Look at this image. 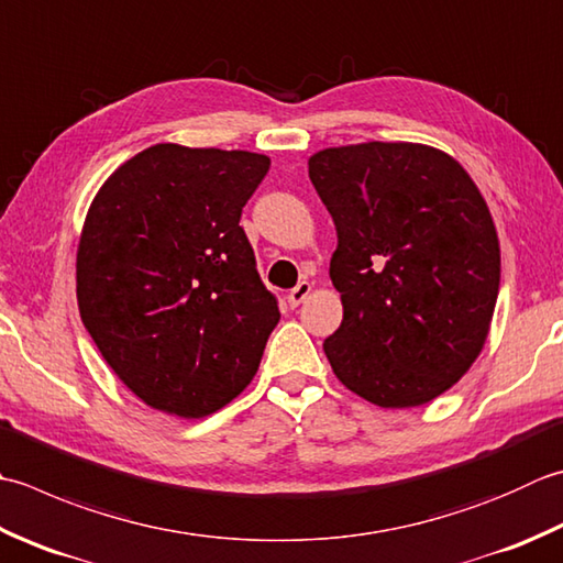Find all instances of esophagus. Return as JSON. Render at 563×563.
Returning <instances> with one entry per match:
<instances>
[{"label":"esophagus","instance_id":"34e87169","mask_svg":"<svg viewBox=\"0 0 563 563\" xmlns=\"http://www.w3.org/2000/svg\"><path fill=\"white\" fill-rule=\"evenodd\" d=\"M310 292H312V283H307V280L297 283L295 288L288 292V305H290V307L302 305V302L307 300V297H310Z\"/></svg>","mask_w":563,"mask_h":563}]
</instances>
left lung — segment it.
<instances>
[{
	"label": "left lung",
	"mask_w": 563,
	"mask_h": 563,
	"mask_svg": "<svg viewBox=\"0 0 563 563\" xmlns=\"http://www.w3.org/2000/svg\"><path fill=\"white\" fill-rule=\"evenodd\" d=\"M307 168L339 239L334 376L385 410L432 402L481 356L498 302L500 241L478 185L410 141L324 148Z\"/></svg>",
	"instance_id": "8db88e82"
}]
</instances>
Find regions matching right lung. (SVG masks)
<instances>
[{
  "mask_svg": "<svg viewBox=\"0 0 563 563\" xmlns=\"http://www.w3.org/2000/svg\"><path fill=\"white\" fill-rule=\"evenodd\" d=\"M268 168L263 153L156 143L87 209L75 261L82 324L153 410L200 420L256 376L280 310L239 219Z\"/></svg>",
  "mask_w": 563,
  "mask_h": 563,
  "instance_id": "right-lung-1",
  "label": "right lung"
}]
</instances>
